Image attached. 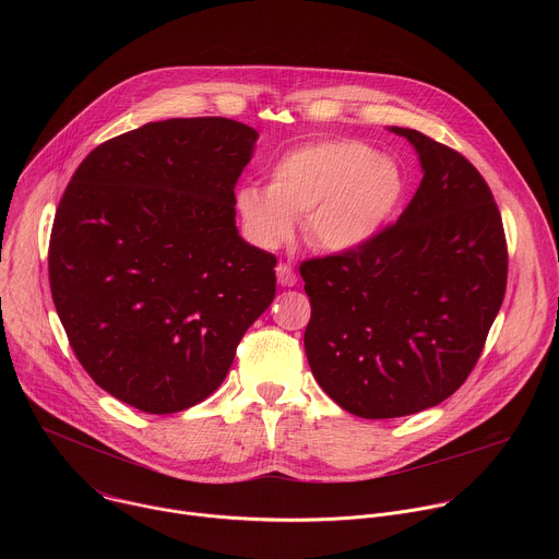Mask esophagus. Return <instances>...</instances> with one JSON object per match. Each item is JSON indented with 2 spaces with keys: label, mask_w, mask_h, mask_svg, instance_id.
Listing matches in <instances>:
<instances>
[{
  "label": "esophagus",
  "mask_w": 559,
  "mask_h": 559,
  "mask_svg": "<svg viewBox=\"0 0 559 559\" xmlns=\"http://www.w3.org/2000/svg\"><path fill=\"white\" fill-rule=\"evenodd\" d=\"M276 278H278V283H281L283 287H294L296 281H298L294 267L287 265V263H278V267H276Z\"/></svg>",
  "instance_id": "34e87169"
}]
</instances>
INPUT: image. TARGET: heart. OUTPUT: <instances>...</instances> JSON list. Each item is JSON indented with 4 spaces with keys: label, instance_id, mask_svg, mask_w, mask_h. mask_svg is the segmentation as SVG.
<instances>
[{
    "label": "heart",
    "instance_id": "obj_1",
    "mask_svg": "<svg viewBox=\"0 0 559 559\" xmlns=\"http://www.w3.org/2000/svg\"><path fill=\"white\" fill-rule=\"evenodd\" d=\"M405 197V177L391 158L352 139H321L285 152L270 186L236 190V210L252 241L276 250L305 218L309 243L349 254L369 246Z\"/></svg>",
    "mask_w": 559,
    "mask_h": 559
}]
</instances>
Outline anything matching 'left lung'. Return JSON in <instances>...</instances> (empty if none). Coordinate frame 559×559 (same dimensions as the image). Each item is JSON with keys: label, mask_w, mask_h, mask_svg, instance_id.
Returning <instances> with one entry per match:
<instances>
[{"label": "left lung", "mask_w": 559, "mask_h": 559, "mask_svg": "<svg viewBox=\"0 0 559 559\" xmlns=\"http://www.w3.org/2000/svg\"><path fill=\"white\" fill-rule=\"evenodd\" d=\"M389 130L420 158L412 203L362 250L300 265L311 373L367 420L436 407L466 380L500 311L509 263L483 175L418 130Z\"/></svg>", "instance_id": "left-lung-1"}]
</instances>
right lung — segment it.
I'll use <instances>...</instances> for the list:
<instances>
[{
	"mask_svg": "<svg viewBox=\"0 0 559 559\" xmlns=\"http://www.w3.org/2000/svg\"><path fill=\"white\" fill-rule=\"evenodd\" d=\"M259 132L223 117L150 121L97 145L50 234V292L91 378L145 414L225 380L276 294V257L236 229L234 186Z\"/></svg>",
	"mask_w": 559,
	"mask_h": 559,
	"instance_id": "1",
	"label": "right lung"
}]
</instances>
